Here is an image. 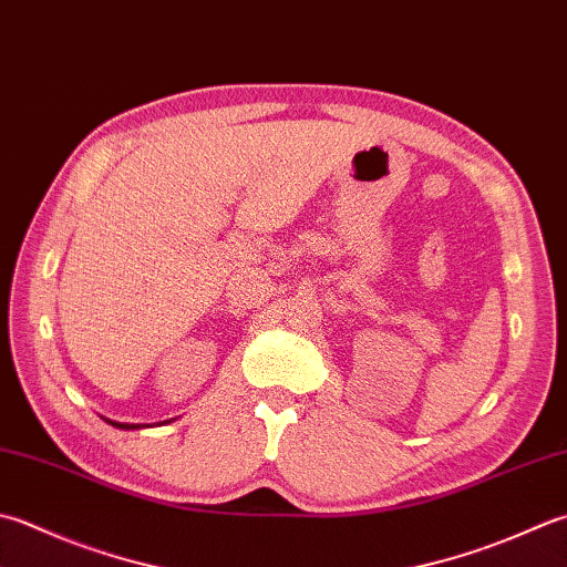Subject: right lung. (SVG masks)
Here are the masks:
<instances>
[{
    "mask_svg": "<svg viewBox=\"0 0 567 567\" xmlns=\"http://www.w3.org/2000/svg\"><path fill=\"white\" fill-rule=\"evenodd\" d=\"M107 423L120 427V430H135V427H142V425H130V423H113V420H107Z\"/></svg>",
    "mask_w": 567,
    "mask_h": 567,
    "instance_id": "add662e5",
    "label": "right lung"
}]
</instances>
